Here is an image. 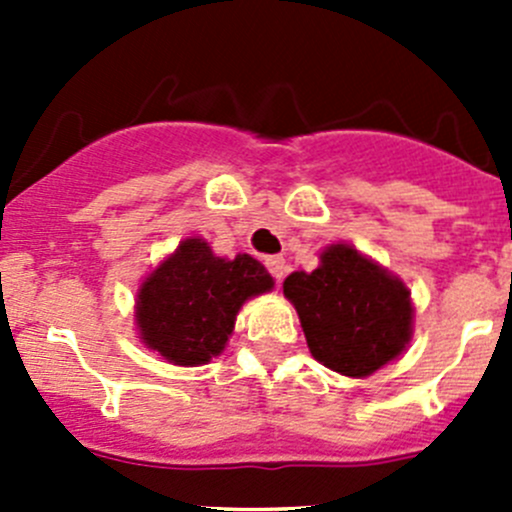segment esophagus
Returning <instances> with one entry per match:
<instances>
[{"mask_svg":"<svg viewBox=\"0 0 512 512\" xmlns=\"http://www.w3.org/2000/svg\"><path fill=\"white\" fill-rule=\"evenodd\" d=\"M265 265H267V270H270V275L275 277L277 282H282V277H285V272H287L285 257L270 255V257H265Z\"/></svg>","mask_w":512,"mask_h":512,"instance_id":"34e87169","label":"esophagus"}]
</instances>
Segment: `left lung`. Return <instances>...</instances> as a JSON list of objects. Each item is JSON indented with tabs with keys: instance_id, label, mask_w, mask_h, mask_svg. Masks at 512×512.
Wrapping results in <instances>:
<instances>
[{
	"instance_id": "1",
	"label": "left lung",
	"mask_w": 512,
	"mask_h": 512,
	"mask_svg": "<svg viewBox=\"0 0 512 512\" xmlns=\"http://www.w3.org/2000/svg\"><path fill=\"white\" fill-rule=\"evenodd\" d=\"M319 260L317 270L292 272L282 285L314 359L354 379L399 359L414 334L409 287L344 242Z\"/></svg>"
}]
</instances>
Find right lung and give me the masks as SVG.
<instances>
[{
	"mask_svg": "<svg viewBox=\"0 0 512 512\" xmlns=\"http://www.w3.org/2000/svg\"><path fill=\"white\" fill-rule=\"evenodd\" d=\"M272 287L255 257H215L208 242L188 237L138 289L141 342L170 364H208L223 354L242 304Z\"/></svg>",
	"mask_w": 512,
	"mask_h": 512,
	"instance_id": "obj_1",
	"label": "right lung"
}]
</instances>
